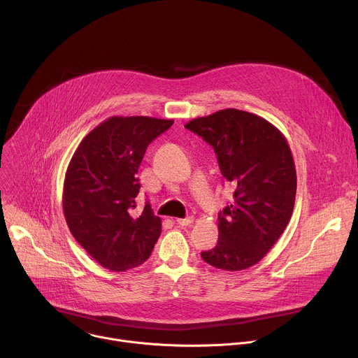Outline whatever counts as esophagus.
Here are the masks:
<instances>
[{
  "label": "esophagus",
  "instance_id": "esophagus-1",
  "mask_svg": "<svg viewBox=\"0 0 358 358\" xmlns=\"http://www.w3.org/2000/svg\"><path fill=\"white\" fill-rule=\"evenodd\" d=\"M192 221H194V217H187V218H178V220H177V224H178L180 227H187V225L192 224Z\"/></svg>",
  "mask_w": 358,
  "mask_h": 358
}]
</instances>
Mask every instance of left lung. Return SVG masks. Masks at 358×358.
<instances>
[{
	"label": "left lung",
	"instance_id": "obj_1",
	"mask_svg": "<svg viewBox=\"0 0 358 358\" xmlns=\"http://www.w3.org/2000/svg\"><path fill=\"white\" fill-rule=\"evenodd\" d=\"M215 151L234 202L218 215V243L201 258L222 271L258 264L287 227L296 198V169L285 136L268 120L225 109L185 124Z\"/></svg>",
	"mask_w": 358,
	"mask_h": 358
}]
</instances>
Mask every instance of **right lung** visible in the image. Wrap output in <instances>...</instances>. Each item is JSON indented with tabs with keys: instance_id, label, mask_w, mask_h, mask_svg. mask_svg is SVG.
<instances>
[{
	"instance_id": "obj_1",
	"label": "right lung",
	"mask_w": 358,
	"mask_h": 358,
	"mask_svg": "<svg viewBox=\"0 0 358 358\" xmlns=\"http://www.w3.org/2000/svg\"><path fill=\"white\" fill-rule=\"evenodd\" d=\"M174 120L115 116L79 144L64 184V214L78 243L103 268L123 272L150 257L162 220L145 202L136 213L137 178L147 145Z\"/></svg>"
}]
</instances>
